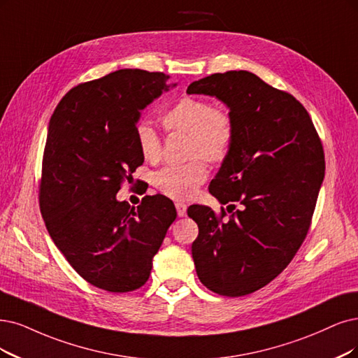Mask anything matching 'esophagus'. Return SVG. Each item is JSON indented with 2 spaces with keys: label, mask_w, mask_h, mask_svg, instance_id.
Wrapping results in <instances>:
<instances>
[{
  "label": "esophagus",
  "mask_w": 358,
  "mask_h": 358,
  "mask_svg": "<svg viewBox=\"0 0 358 358\" xmlns=\"http://www.w3.org/2000/svg\"><path fill=\"white\" fill-rule=\"evenodd\" d=\"M176 208H177L178 217H186V214H187V206H186V205L181 203V202H177V203H176Z\"/></svg>",
  "instance_id": "1"
}]
</instances>
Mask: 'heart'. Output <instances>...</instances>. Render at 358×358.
<instances>
[{
	"label": "heart",
	"mask_w": 358,
	"mask_h": 358,
	"mask_svg": "<svg viewBox=\"0 0 358 358\" xmlns=\"http://www.w3.org/2000/svg\"><path fill=\"white\" fill-rule=\"evenodd\" d=\"M162 125L166 131L187 134V155L193 161L161 169L155 176V186L171 199L190 201L208 177L205 162L194 157L210 164L222 162L234 143V117L229 109L205 99L184 97L164 113ZM136 140L144 161L156 164L161 159V137L149 124L137 125Z\"/></svg>",
	"instance_id": "1"
}]
</instances>
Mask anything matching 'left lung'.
I'll list each match as a JSON object with an SVG mask.
<instances>
[{"mask_svg": "<svg viewBox=\"0 0 358 358\" xmlns=\"http://www.w3.org/2000/svg\"><path fill=\"white\" fill-rule=\"evenodd\" d=\"M187 92L217 97L234 117V143L209 193L222 205H242L226 221L222 208L220 217L208 206L189 208L199 227L196 273L213 292L243 296L275 279L306 239L324 177L322 141L306 108L255 73H214Z\"/></svg>", "mask_w": 358, "mask_h": 358, "instance_id": "obj_1", "label": "left lung"}]
</instances>
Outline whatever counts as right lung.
Instances as JSON below:
<instances>
[{
	"instance_id": "obj_1",
	"label": "right lung",
	"mask_w": 358,
	"mask_h": 358,
	"mask_svg": "<svg viewBox=\"0 0 358 358\" xmlns=\"http://www.w3.org/2000/svg\"><path fill=\"white\" fill-rule=\"evenodd\" d=\"M168 78L121 69L79 84L48 124L39 186L45 227L73 270L108 292H131L148 282L177 218L162 194L144 196L137 208L116 199L122 181L144 162L136 140L140 110L168 91Z\"/></svg>"
}]
</instances>
